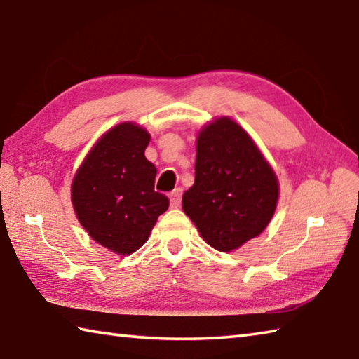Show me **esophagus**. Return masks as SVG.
<instances>
[{"instance_id":"esophagus-1","label":"esophagus","mask_w":359,"mask_h":359,"mask_svg":"<svg viewBox=\"0 0 359 359\" xmlns=\"http://www.w3.org/2000/svg\"><path fill=\"white\" fill-rule=\"evenodd\" d=\"M170 201H171L172 208H177L180 205V201H182V189L180 188L174 189V191L170 194Z\"/></svg>"}]
</instances>
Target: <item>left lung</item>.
Returning <instances> with one entry per match:
<instances>
[{
    "label": "left lung",
    "instance_id": "8db88e82",
    "mask_svg": "<svg viewBox=\"0 0 359 359\" xmlns=\"http://www.w3.org/2000/svg\"><path fill=\"white\" fill-rule=\"evenodd\" d=\"M196 152L194 185L184 193L182 208L212 248L235 250L272 219L276 172L248 132L227 116L199 132Z\"/></svg>",
    "mask_w": 359,
    "mask_h": 359
}]
</instances>
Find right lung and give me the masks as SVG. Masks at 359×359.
<instances>
[{
    "mask_svg": "<svg viewBox=\"0 0 359 359\" xmlns=\"http://www.w3.org/2000/svg\"><path fill=\"white\" fill-rule=\"evenodd\" d=\"M149 140L137 124L115 126L91 147L73 179L72 202L81 226L119 255L142 248L170 207L154 189L157 170L144 157Z\"/></svg>",
    "mask_w": 359,
    "mask_h": 359,
    "instance_id": "obj_1",
    "label": "right lung"
}]
</instances>
